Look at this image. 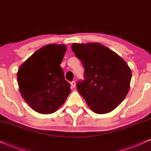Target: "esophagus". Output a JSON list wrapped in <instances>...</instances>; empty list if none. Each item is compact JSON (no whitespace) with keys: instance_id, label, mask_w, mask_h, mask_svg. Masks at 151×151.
<instances>
[{"instance_id":"1","label":"esophagus","mask_w":151,"mask_h":151,"mask_svg":"<svg viewBox=\"0 0 151 151\" xmlns=\"http://www.w3.org/2000/svg\"><path fill=\"white\" fill-rule=\"evenodd\" d=\"M70 86H71L72 88H75V87H76V83L74 82V81H73V82H70Z\"/></svg>"}]
</instances>
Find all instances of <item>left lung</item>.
<instances>
[{"label":"left lung","instance_id":"8db88e82","mask_svg":"<svg viewBox=\"0 0 151 151\" xmlns=\"http://www.w3.org/2000/svg\"><path fill=\"white\" fill-rule=\"evenodd\" d=\"M71 49L85 68V80L77 83L79 94L93 112H110L128 93L131 68L116 53L97 42L74 43Z\"/></svg>","mask_w":151,"mask_h":151}]
</instances>
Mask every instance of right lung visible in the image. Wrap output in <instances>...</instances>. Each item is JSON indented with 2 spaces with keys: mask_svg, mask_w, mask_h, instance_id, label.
Wrapping results in <instances>:
<instances>
[{
  "mask_svg": "<svg viewBox=\"0 0 151 151\" xmlns=\"http://www.w3.org/2000/svg\"><path fill=\"white\" fill-rule=\"evenodd\" d=\"M65 51L64 44H47L35 51L18 68L19 92L37 112L48 114L56 111L71 91L60 66Z\"/></svg>",
  "mask_w": 151,
  "mask_h": 151,
  "instance_id": "right-lung-1",
  "label": "right lung"
}]
</instances>
